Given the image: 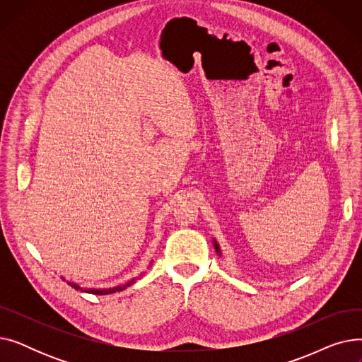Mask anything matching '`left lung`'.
<instances>
[{"label": "left lung", "mask_w": 362, "mask_h": 362, "mask_svg": "<svg viewBox=\"0 0 362 362\" xmlns=\"http://www.w3.org/2000/svg\"><path fill=\"white\" fill-rule=\"evenodd\" d=\"M213 243H214V248H216V252L218 254V257H221V250H220V245L217 243L216 239H213Z\"/></svg>", "instance_id": "1"}]
</instances>
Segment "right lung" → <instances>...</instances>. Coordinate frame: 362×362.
Listing matches in <instances>:
<instances>
[{
	"label": "right lung",
	"mask_w": 362,
	"mask_h": 362,
	"mask_svg": "<svg viewBox=\"0 0 362 362\" xmlns=\"http://www.w3.org/2000/svg\"><path fill=\"white\" fill-rule=\"evenodd\" d=\"M152 262V261H151ZM149 262V264H151ZM141 276H142V273L138 276V277H135V279H130L127 283H124V284H120V286H114V288H104V289H97V288H82V286H79L78 283H74V281H69L67 280V283L70 284L71 288H74L76 291H81V292H85V293H92V295H110V293H116V292H120V291H123V289H126V288H129L130 284H133L135 283L136 280H139L141 279ZM63 277V276H62ZM63 280H66V277H63Z\"/></svg>",
	"instance_id": "1"
}]
</instances>
